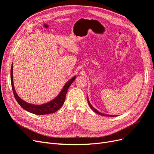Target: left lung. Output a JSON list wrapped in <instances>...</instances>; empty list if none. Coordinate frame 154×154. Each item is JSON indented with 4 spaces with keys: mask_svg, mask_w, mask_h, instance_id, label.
Instances as JSON below:
<instances>
[{
    "mask_svg": "<svg viewBox=\"0 0 154 154\" xmlns=\"http://www.w3.org/2000/svg\"><path fill=\"white\" fill-rule=\"evenodd\" d=\"M87 101H88V105L90 106V107H91V109L94 111V112H95L96 113H97V114H100V115H101V116H110V117H114V116H114V115H109V114H103V113H101V112H100L99 111H97L95 108H94V107L92 106V105L91 104V103H90V101H89V100H88V97H87Z\"/></svg>",
    "mask_w": 154,
    "mask_h": 154,
    "instance_id": "8db88e82",
    "label": "left lung"
}]
</instances>
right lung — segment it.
Masks as SVG:
<instances>
[{
  "label": "right lung",
  "instance_id": "right-lung-1",
  "mask_svg": "<svg viewBox=\"0 0 154 154\" xmlns=\"http://www.w3.org/2000/svg\"><path fill=\"white\" fill-rule=\"evenodd\" d=\"M13 64L11 65V83L12 86V89L13 92L14 96H15L18 103L19 104L23 109L26 111L29 112L32 114L36 115H44L48 114L54 113L57 112L60 107H61L64 103L65 100H66V96L67 92L69 87L71 86V83L76 79V76L72 77L71 80H69L65 85L63 86L62 91H60L59 94L55 97L54 99L51 100L48 103H45L42 105H35L27 103L25 101L22 100L20 97L17 94L16 91L14 87L13 84Z\"/></svg>",
  "mask_w": 154,
  "mask_h": 154
}]
</instances>
